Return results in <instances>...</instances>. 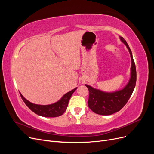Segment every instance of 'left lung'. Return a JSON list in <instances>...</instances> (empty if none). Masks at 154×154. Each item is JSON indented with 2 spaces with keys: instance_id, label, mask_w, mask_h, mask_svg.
<instances>
[{
  "instance_id": "1",
  "label": "left lung",
  "mask_w": 154,
  "mask_h": 154,
  "mask_svg": "<svg viewBox=\"0 0 154 154\" xmlns=\"http://www.w3.org/2000/svg\"><path fill=\"white\" fill-rule=\"evenodd\" d=\"M120 39L128 48L132 60L131 77L128 84L122 90L114 92H105L85 85L89 92L88 105L90 109L100 115H111L122 109L131 96L136 83V69L132 51L127 42L120 36Z\"/></svg>"
}]
</instances>
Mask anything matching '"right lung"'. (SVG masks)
I'll use <instances>...</instances> for the list:
<instances>
[{
  "mask_svg": "<svg viewBox=\"0 0 154 154\" xmlns=\"http://www.w3.org/2000/svg\"><path fill=\"white\" fill-rule=\"evenodd\" d=\"M77 88H74L73 90L66 93V94L55 103L48 105H40L32 103L29 101L24 98L21 93H20L22 100L24 101L25 104L35 114L43 117L47 118H54L62 115L64 112L66 110L68 105L69 101L71 98L73 92L76 91Z\"/></svg>",
  "mask_w": 154,
  "mask_h": 154,
  "instance_id": "1",
  "label": "right lung"
}]
</instances>
